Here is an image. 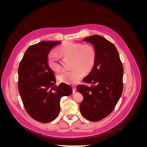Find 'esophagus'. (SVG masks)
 Wrapping results in <instances>:
<instances>
[{
	"label": "esophagus",
	"mask_w": 147,
	"mask_h": 147,
	"mask_svg": "<svg viewBox=\"0 0 147 147\" xmlns=\"http://www.w3.org/2000/svg\"><path fill=\"white\" fill-rule=\"evenodd\" d=\"M72 90H73V91H74V92H75V91H76L77 88H76V87H75V86H72Z\"/></svg>",
	"instance_id": "34e87169"
}]
</instances>
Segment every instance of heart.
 <instances>
[{
	"label": "heart",
	"mask_w": 147,
	"mask_h": 147,
	"mask_svg": "<svg viewBox=\"0 0 147 147\" xmlns=\"http://www.w3.org/2000/svg\"><path fill=\"white\" fill-rule=\"evenodd\" d=\"M61 55L64 56H72V66L78 67L70 70H63L57 75V78L61 82L75 84L81 79L84 72L91 69L95 63L96 52L94 48L79 43L67 42L58 48ZM47 63L50 68L58 71L61 68L59 56L55 51H50L47 56Z\"/></svg>",
	"instance_id": "obj_1"
}]
</instances>
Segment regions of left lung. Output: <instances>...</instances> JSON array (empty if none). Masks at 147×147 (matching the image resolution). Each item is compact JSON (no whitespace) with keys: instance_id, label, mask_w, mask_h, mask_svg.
Wrapping results in <instances>:
<instances>
[{"instance_id":"left-lung-1","label":"left lung","mask_w":147,"mask_h":147,"mask_svg":"<svg viewBox=\"0 0 147 147\" xmlns=\"http://www.w3.org/2000/svg\"><path fill=\"white\" fill-rule=\"evenodd\" d=\"M83 40L94 46L96 57L90 74L83 79L92 85L77 86L84 97L80 110L89 121H98L110 114L122 94L123 67L116 47L104 37L94 35Z\"/></svg>"}]
</instances>
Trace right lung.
I'll return each mask as SVG.
<instances>
[{"mask_svg":"<svg viewBox=\"0 0 147 147\" xmlns=\"http://www.w3.org/2000/svg\"><path fill=\"white\" fill-rule=\"evenodd\" d=\"M61 42L42 41L29 47L18 67V91L26 112L35 120L47 123L60 112V101L72 89L64 83L56 87L54 72L47 63L51 49Z\"/></svg>","mask_w":147,"mask_h":147,"instance_id":"1","label":"right lung"}]
</instances>
